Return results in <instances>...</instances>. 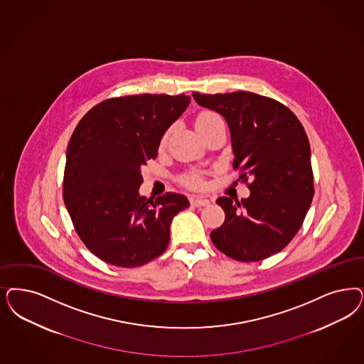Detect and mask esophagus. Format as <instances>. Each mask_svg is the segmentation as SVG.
Here are the masks:
<instances>
[{
  "instance_id": "esophagus-1",
  "label": "esophagus",
  "mask_w": 364,
  "mask_h": 364,
  "mask_svg": "<svg viewBox=\"0 0 364 364\" xmlns=\"http://www.w3.org/2000/svg\"><path fill=\"white\" fill-rule=\"evenodd\" d=\"M191 204L193 207H205L210 204V200L203 199V198H191Z\"/></svg>"
}]
</instances>
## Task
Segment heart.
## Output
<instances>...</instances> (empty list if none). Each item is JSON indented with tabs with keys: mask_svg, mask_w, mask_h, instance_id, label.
<instances>
[{
	"mask_svg": "<svg viewBox=\"0 0 364 364\" xmlns=\"http://www.w3.org/2000/svg\"><path fill=\"white\" fill-rule=\"evenodd\" d=\"M218 121H222L218 114L213 113V112H201V113L198 114V117H196V119H195V126H196L198 132H200L203 129L213 125V124L218 122ZM166 138H168V132H166V133L164 134L163 138H161V144H164V142L166 141ZM181 181H183L184 186H187L189 188L200 189L204 187V180H203V177H201L200 175H196V173H191V175L184 176Z\"/></svg>",
	"mask_w": 364,
	"mask_h": 364,
	"instance_id": "1",
	"label": "heart"
}]
</instances>
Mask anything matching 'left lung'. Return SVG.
<instances>
[{
	"mask_svg": "<svg viewBox=\"0 0 364 364\" xmlns=\"http://www.w3.org/2000/svg\"><path fill=\"white\" fill-rule=\"evenodd\" d=\"M192 95L198 105L225 117L235 156L232 168L250 189L247 199L216 200L226 219L211 240L240 262L269 258L294 238L314 199L304 126L281 102L249 91Z\"/></svg>",
	"mask_w": 364,
	"mask_h": 364,
	"instance_id": "1",
	"label": "left lung"
}]
</instances>
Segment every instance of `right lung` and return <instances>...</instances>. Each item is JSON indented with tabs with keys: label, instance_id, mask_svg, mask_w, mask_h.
Returning <instances> with one entry per match:
<instances>
[{
	"label": "right lung",
	"instance_id": "right-lung-1",
	"mask_svg": "<svg viewBox=\"0 0 364 364\" xmlns=\"http://www.w3.org/2000/svg\"><path fill=\"white\" fill-rule=\"evenodd\" d=\"M186 94L103 100L79 121L67 146L63 199L76 234L106 264L137 267L161 255L173 216L189 207L166 192L139 196L141 166L156 159L166 129L184 113Z\"/></svg>",
	"mask_w": 364,
	"mask_h": 364
}]
</instances>
